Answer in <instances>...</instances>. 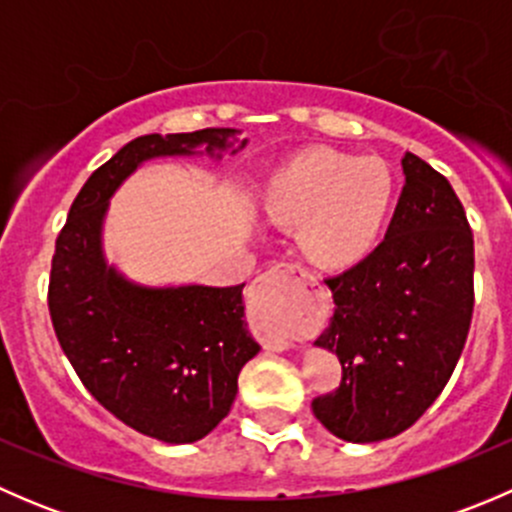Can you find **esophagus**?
Listing matches in <instances>:
<instances>
[{
    "instance_id": "1",
    "label": "esophagus",
    "mask_w": 512,
    "mask_h": 512,
    "mask_svg": "<svg viewBox=\"0 0 512 512\" xmlns=\"http://www.w3.org/2000/svg\"><path fill=\"white\" fill-rule=\"evenodd\" d=\"M307 282H314V277L307 275V270L299 265H292V262H280V265H272L265 275L260 277V285H257V292L265 294L275 309H285V294L292 292L294 287L307 285ZM283 289L280 290L279 287ZM265 347L272 349V352H285V349H292L294 342L287 332H277L265 337Z\"/></svg>"
}]
</instances>
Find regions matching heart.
Instances as JSON below:
<instances>
[{
    "instance_id": "1",
    "label": "heart",
    "mask_w": 512,
    "mask_h": 512,
    "mask_svg": "<svg viewBox=\"0 0 512 512\" xmlns=\"http://www.w3.org/2000/svg\"><path fill=\"white\" fill-rule=\"evenodd\" d=\"M394 175L374 158L314 151L289 163L262 193V210L282 225H302L299 242L314 265L347 270L384 232Z\"/></svg>"
}]
</instances>
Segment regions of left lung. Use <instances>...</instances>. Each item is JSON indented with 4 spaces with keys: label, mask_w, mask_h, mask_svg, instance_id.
<instances>
[{
    "label": "left lung",
    "mask_w": 512,
    "mask_h": 512,
    "mask_svg": "<svg viewBox=\"0 0 512 512\" xmlns=\"http://www.w3.org/2000/svg\"><path fill=\"white\" fill-rule=\"evenodd\" d=\"M404 188L384 240L329 277L334 317L314 347L337 354L342 384L312 401L347 443L399 436L438 399L473 314V235L441 173L404 153Z\"/></svg>",
    "instance_id": "obj_1"
}]
</instances>
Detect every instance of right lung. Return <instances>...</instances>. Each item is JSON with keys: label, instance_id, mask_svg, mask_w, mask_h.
I'll return each instance as SVG.
<instances>
[{"label": "right lung", "instance_id": "right-lung-1", "mask_svg": "<svg viewBox=\"0 0 512 512\" xmlns=\"http://www.w3.org/2000/svg\"><path fill=\"white\" fill-rule=\"evenodd\" d=\"M245 146L237 128L136 138L91 173L56 240L49 312L66 359L98 404L170 446L200 441L230 414L240 369L260 352L245 285L131 280L106 260L103 225L116 190L148 160H223Z\"/></svg>", "mask_w": 512, "mask_h": 512}]
</instances>
